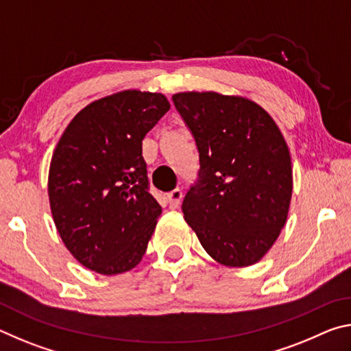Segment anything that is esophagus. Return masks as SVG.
Wrapping results in <instances>:
<instances>
[{
  "label": "esophagus",
  "instance_id": "34e87169",
  "mask_svg": "<svg viewBox=\"0 0 351 351\" xmlns=\"http://www.w3.org/2000/svg\"><path fill=\"white\" fill-rule=\"evenodd\" d=\"M167 201L171 209H176V207H180L181 201H182V192L180 189H175L171 190L170 193H167Z\"/></svg>",
  "mask_w": 351,
  "mask_h": 351
}]
</instances>
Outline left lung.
<instances>
[{
  "mask_svg": "<svg viewBox=\"0 0 351 351\" xmlns=\"http://www.w3.org/2000/svg\"><path fill=\"white\" fill-rule=\"evenodd\" d=\"M199 152V180L184 219L210 257L245 268L265 257L287 223L293 195L289 148L254 100L215 91L173 94Z\"/></svg>",
  "mask_w": 351,
  "mask_h": 351,
  "instance_id": "left-lung-1",
  "label": "left lung"
}]
</instances>
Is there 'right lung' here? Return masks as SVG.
Listing matches in <instances>:
<instances>
[{
    "instance_id": "add662e5",
    "label": "right lung",
    "mask_w": 351,
    "mask_h": 351,
    "mask_svg": "<svg viewBox=\"0 0 351 351\" xmlns=\"http://www.w3.org/2000/svg\"><path fill=\"white\" fill-rule=\"evenodd\" d=\"M170 110L162 93L123 90L86 105L52 153L47 195L57 232L102 276L144 257L162 207L148 192L142 139Z\"/></svg>"
}]
</instances>
